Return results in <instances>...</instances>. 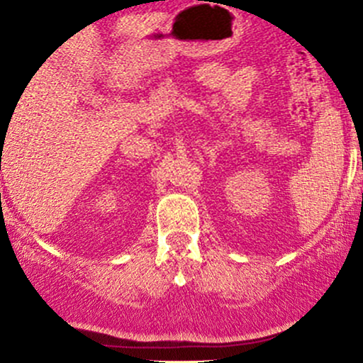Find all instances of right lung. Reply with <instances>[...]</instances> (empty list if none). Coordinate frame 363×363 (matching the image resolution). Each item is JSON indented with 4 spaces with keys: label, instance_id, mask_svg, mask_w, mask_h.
<instances>
[{
    "label": "right lung",
    "instance_id": "obj_1",
    "mask_svg": "<svg viewBox=\"0 0 363 363\" xmlns=\"http://www.w3.org/2000/svg\"><path fill=\"white\" fill-rule=\"evenodd\" d=\"M1 142H3V140H1Z\"/></svg>",
    "mask_w": 363,
    "mask_h": 363
}]
</instances>
